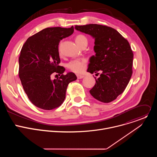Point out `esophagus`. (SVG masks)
<instances>
[{"instance_id": "34e87169", "label": "esophagus", "mask_w": 157, "mask_h": 157, "mask_svg": "<svg viewBox=\"0 0 157 157\" xmlns=\"http://www.w3.org/2000/svg\"><path fill=\"white\" fill-rule=\"evenodd\" d=\"M77 78H78V79H82V78H84V76L80 75H77Z\"/></svg>"}]
</instances>
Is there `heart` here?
I'll return each instance as SVG.
<instances>
[{
	"label": "heart",
	"mask_w": 157,
	"mask_h": 157,
	"mask_svg": "<svg viewBox=\"0 0 157 157\" xmlns=\"http://www.w3.org/2000/svg\"><path fill=\"white\" fill-rule=\"evenodd\" d=\"M76 43L81 47L84 44H87V38L82 34L78 35L75 38ZM87 65V60L84 58L81 59H73L70 61L67 67L68 69L76 73H82L84 71Z\"/></svg>",
	"instance_id": "obj_1"
}]
</instances>
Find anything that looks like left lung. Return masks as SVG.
Returning <instances> with one entry per match:
<instances>
[{
	"instance_id": "left-lung-1",
	"label": "left lung",
	"mask_w": 157,
	"mask_h": 157,
	"mask_svg": "<svg viewBox=\"0 0 157 157\" xmlns=\"http://www.w3.org/2000/svg\"><path fill=\"white\" fill-rule=\"evenodd\" d=\"M75 29L94 38L95 56L90 58L87 72L96 75L91 94L97 100L108 103L115 100L125 89L133 71V52L127 40L112 27L88 24Z\"/></svg>"
}]
</instances>
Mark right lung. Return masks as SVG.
<instances>
[{
    "label": "right lung",
    "instance_id": "right-lung-1",
    "mask_svg": "<svg viewBox=\"0 0 157 157\" xmlns=\"http://www.w3.org/2000/svg\"><path fill=\"white\" fill-rule=\"evenodd\" d=\"M73 32V26L46 28L30 36L22 47L19 78L29 100L38 108L50 110L60 106L69 83L77 79L72 72L64 75L65 68L59 66V43ZM54 73L60 76L52 80Z\"/></svg>",
    "mask_w": 157,
    "mask_h": 157
}]
</instances>
